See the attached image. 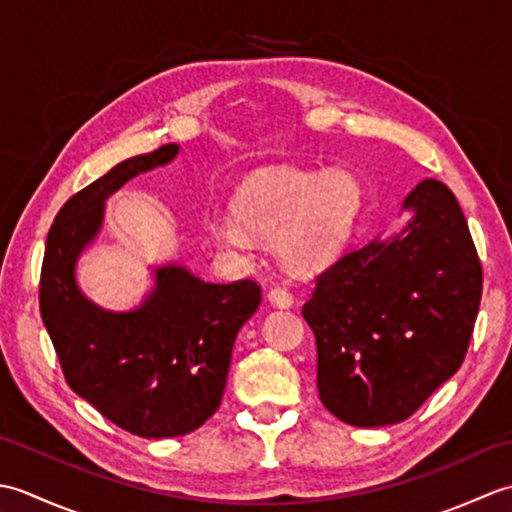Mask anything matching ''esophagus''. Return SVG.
<instances>
[{
	"label": "esophagus",
	"instance_id": "1",
	"mask_svg": "<svg viewBox=\"0 0 512 512\" xmlns=\"http://www.w3.org/2000/svg\"><path fill=\"white\" fill-rule=\"evenodd\" d=\"M268 301L273 303V306H277V308H290L292 301H295V299H292L288 288L275 286V288L268 290Z\"/></svg>",
	"mask_w": 512,
	"mask_h": 512
}]
</instances>
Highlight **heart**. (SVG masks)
<instances>
[{"label":"heart","instance_id":"heart-1","mask_svg":"<svg viewBox=\"0 0 512 512\" xmlns=\"http://www.w3.org/2000/svg\"><path fill=\"white\" fill-rule=\"evenodd\" d=\"M361 204V184L347 171L319 176L297 169H262L235 191V217H217L211 233L217 244L231 250L250 248V233L273 235L281 262L297 273H310L339 255Z\"/></svg>","mask_w":512,"mask_h":512}]
</instances>
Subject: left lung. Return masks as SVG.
<instances>
[{
  "instance_id": "8db88e82",
  "label": "left lung",
  "mask_w": 512,
  "mask_h": 512,
  "mask_svg": "<svg viewBox=\"0 0 512 512\" xmlns=\"http://www.w3.org/2000/svg\"><path fill=\"white\" fill-rule=\"evenodd\" d=\"M402 209L407 226L336 259L301 310L319 398L354 427L407 420L460 369L480 310L482 264L451 189L422 180Z\"/></svg>"
}]
</instances>
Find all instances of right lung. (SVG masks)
Masks as SVG:
<instances>
[{
  "instance_id": "obj_1",
  "label": "right lung",
  "mask_w": 512,
  "mask_h": 512,
  "mask_svg": "<svg viewBox=\"0 0 512 512\" xmlns=\"http://www.w3.org/2000/svg\"><path fill=\"white\" fill-rule=\"evenodd\" d=\"M176 156L178 145H162L74 193L48 231L39 281L41 319L74 394L154 440L191 433L217 411L235 336L262 303L253 279L209 284L176 264L156 270V288L132 312L94 306L76 286V259L101 231L105 200Z\"/></svg>"
}]
</instances>
